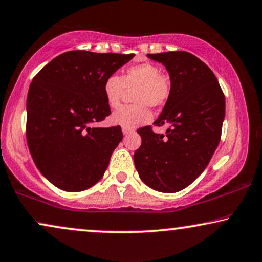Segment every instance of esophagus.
<instances>
[{"label": "esophagus", "mask_w": 262, "mask_h": 262, "mask_svg": "<svg viewBox=\"0 0 262 262\" xmlns=\"http://www.w3.org/2000/svg\"><path fill=\"white\" fill-rule=\"evenodd\" d=\"M135 132V128H131V127H123V134L124 136H127V135H131Z\"/></svg>", "instance_id": "34e87169"}]
</instances>
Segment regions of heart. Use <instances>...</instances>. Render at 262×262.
<instances>
[{
	"label": "heart",
	"mask_w": 262,
	"mask_h": 262,
	"mask_svg": "<svg viewBox=\"0 0 262 262\" xmlns=\"http://www.w3.org/2000/svg\"><path fill=\"white\" fill-rule=\"evenodd\" d=\"M126 90H134L131 98L135 103L118 108L112 114V121L123 127L135 128L150 121L149 107L159 108L168 101L172 81L168 74L161 72L154 63L127 67L120 77L112 74L104 80L103 95L108 106L117 108Z\"/></svg>",
	"instance_id": "heart-1"
}]
</instances>
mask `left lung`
I'll return each mask as SVG.
<instances>
[{"label":"left lung","instance_id":"1","mask_svg":"<svg viewBox=\"0 0 262 262\" xmlns=\"http://www.w3.org/2000/svg\"><path fill=\"white\" fill-rule=\"evenodd\" d=\"M168 71L172 91L154 126L169 125L166 136L152 126L138 128L142 144L134 160L139 178L156 191L177 192L191 184L218 147L225 96L207 64L188 52L148 54Z\"/></svg>","mask_w":262,"mask_h":262}]
</instances>
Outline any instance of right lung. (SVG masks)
<instances>
[{
    "mask_svg": "<svg viewBox=\"0 0 262 262\" xmlns=\"http://www.w3.org/2000/svg\"><path fill=\"white\" fill-rule=\"evenodd\" d=\"M135 54L66 52L36 74L26 101V139L37 168L77 192L100 181L123 139L120 126L93 127L111 114L103 84Z\"/></svg>",
    "mask_w": 262,
    "mask_h": 262,
    "instance_id": "1",
    "label": "right lung"
}]
</instances>
